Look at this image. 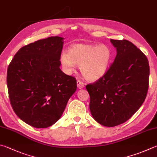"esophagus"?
I'll return each instance as SVG.
<instances>
[{
	"label": "esophagus",
	"mask_w": 157,
	"mask_h": 157,
	"mask_svg": "<svg viewBox=\"0 0 157 157\" xmlns=\"http://www.w3.org/2000/svg\"><path fill=\"white\" fill-rule=\"evenodd\" d=\"M77 86H78V88L79 89H82V88H83L84 87V84L81 81L78 80L77 81Z\"/></svg>",
	"instance_id": "esophagus-1"
}]
</instances>
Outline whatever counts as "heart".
I'll use <instances>...</instances> for the list:
<instances>
[{
    "instance_id": "obj_1",
    "label": "heart",
    "mask_w": 157,
    "mask_h": 157,
    "mask_svg": "<svg viewBox=\"0 0 157 157\" xmlns=\"http://www.w3.org/2000/svg\"><path fill=\"white\" fill-rule=\"evenodd\" d=\"M112 59V50L106 44H78L70 47L68 52L63 51L59 62L68 74L75 70V64L79 65L82 75L95 82L106 75Z\"/></svg>"
}]
</instances>
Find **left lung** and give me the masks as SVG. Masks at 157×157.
Wrapping results in <instances>:
<instances>
[{
	"mask_svg": "<svg viewBox=\"0 0 157 157\" xmlns=\"http://www.w3.org/2000/svg\"><path fill=\"white\" fill-rule=\"evenodd\" d=\"M117 56L106 75L86 86L94 119L106 127L128 120L143 104L149 85L146 56L132 42L110 40Z\"/></svg>",
	"mask_w": 157,
	"mask_h": 157,
	"instance_id": "obj_1",
	"label": "left lung"
}]
</instances>
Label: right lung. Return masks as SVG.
<instances>
[{"label": "right lung", "mask_w": 157, "mask_h": 157, "mask_svg": "<svg viewBox=\"0 0 157 157\" xmlns=\"http://www.w3.org/2000/svg\"><path fill=\"white\" fill-rule=\"evenodd\" d=\"M64 39L49 37L22 47L8 67L11 106L34 128H46L58 121L77 89L75 78L59 69Z\"/></svg>", "instance_id": "right-lung-1"}]
</instances>
